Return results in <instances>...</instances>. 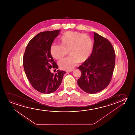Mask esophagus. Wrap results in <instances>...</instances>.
I'll list each match as a JSON object with an SVG mask.
<instances>
[{"mask_svg":"<svg viewBox=\"0 0 135 135\" xmlns=\"http://www.w3.org/2000/svg\"><path fill=\"white\" fill-rule=\"evenodd\" d=\"M72 71H73V70H67L66 71V72H71Z\"/></svg>","mask_w":135,"mask_h":135,"instance_id":"esophagus-1","label":"esophagus"}]
</instances>
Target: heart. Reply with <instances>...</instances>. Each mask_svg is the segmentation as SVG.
Returning <instances> with one entry per match:
<instances>
[{
    "instance_id": "b5f03b06",
    "label": "heart",
    "mask_w": 135,
    "mask_h": 135,
    "mask_svg": "<svg viewBox=\"0 0 135 135\" xmlns=\"http://www.w3.org/2000/svg\"><path fill=\"white\" fill-rule=\"evenodd\" d=\"M60 45H52L50 53L56 59H60L69 54L70 55L60 60L59 67L63 70L73 68L77 63L86 61L92 53V40L89 35L79 32H66L59 39Z\"/></svg>"
}]
</instances>
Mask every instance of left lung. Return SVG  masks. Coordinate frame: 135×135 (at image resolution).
Here are the masks:
<instances>
[{
  "label": "left lung",
  "mask_w": 135,
  "mask_h": 135,
  "mask_svg": "<svg viewBox=\"0 0 135 135\" xmlns=\"http://www.w3.org/2000/svg\"><path fill=\"white\" fill-rule=\"evenodd\" d=\"M92 54L78 69L81 76L78 80L80 88L93 94L105 89L111 81L114 69L115 53L107 39L94 32Z\"/></svg>",
  "instance_id": "obj_1"
}]
</instances>
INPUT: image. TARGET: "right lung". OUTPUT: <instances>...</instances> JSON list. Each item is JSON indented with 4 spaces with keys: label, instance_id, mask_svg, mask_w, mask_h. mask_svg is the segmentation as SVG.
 I'll use <instances>...</instances> for the list:
<instances>
[{
    "label": "right lung",
    "instance_id": "right-lung-1",
    "mask_svg": "<svg viewBox=\"0 0 135 135\" xmlns=\"http://www.w3.org/2000/svg\"><path fill=\"white\" fill-rule=\"evenodd\" d=\"M60 31L37 34L30 41L25 51L23 65L26 76L33 88L41 93L48 94L55 92L61 84L65 73L58 70L54 74L50 70L52 68H58L50 53V47Z\"/></svg>",
    "mask_w": 135,
    "mask_h": 135
}]
</instances>
